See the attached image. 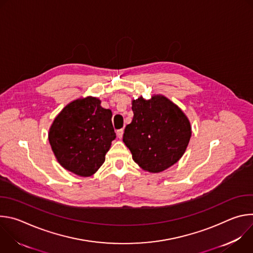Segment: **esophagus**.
<instances>
[{
  "mask_svg": "<svg viewBox=\"0 0 253 253\" xmlns=\"http://www.w3.org/2000/svg\"><path fill=\"white\" fill-rule=\"evenodd\" d=\"M123 133H124V130H123V129H119V130L116 131V135H117V137H118L119 139H121V138L123 137Z\"/></svg>",
  "mask_w": 253,
  "mask_h": 253,
  "instance_id": "esophagus-1",
  "label": "esophagus"
}]
</instances>
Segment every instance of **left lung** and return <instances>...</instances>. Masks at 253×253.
<instances>
[{
    "label": "left lung",
    "instance_id": "8db88e82",
    "mask_svg": "<svg viewBox=\"0 0 253 253\" xmlns=\"http://www.w3.org/2000/svg\"><path fill=\"white\" fill-rule=\"evenodd\" d=\"M133 119L125 128L123 142L133 160L144 170L158 173L184 154L191 137L189 120L164 96L132 101Z\"/></svg>",
    "mask_w": 253,
    "mask_h": 253
}]
</instances>
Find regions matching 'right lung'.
Returning a JSON list of instances; mask_svg holds the SVG:
<instances>
[{
	"instance_id": "obj_1",
	"label": "right lung",
	"mask_w": 253,
	"mask_h": 253,
	"mask_svg": "<svg viewBox=\"0 0 253 253\" xmlns=\"http://www.w3.org/2000/svg\"><path fill=\"white\" fill-rule=\"evenodd\" d=\"M94 97L68 104L55 118L49 141L58 162L79 176H91L105 161L116 138L112 112Z\"/></svg>"
}]
</instances>
